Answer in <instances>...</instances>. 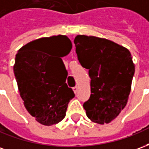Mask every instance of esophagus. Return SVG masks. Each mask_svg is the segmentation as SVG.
<instances>
[{"instance_id": "34e87169", "label": "esophagus", "mask_w": 149, "mask_h": 149, "mask_svg": "<svg viewBox=\"0 0 149 149\" xmlns=\"http://www.w3.org/2000/svg\"><path fill=\"white\" fill-rule=\"evenodd\" d=\"M77 89H78L77 86H76V87L73 88V92H74L75 93H77Z\"/></svg>"}]
</instances>
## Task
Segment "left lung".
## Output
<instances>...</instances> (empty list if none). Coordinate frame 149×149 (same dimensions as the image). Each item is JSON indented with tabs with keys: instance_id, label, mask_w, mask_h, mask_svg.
<instances>
[{
	"instance_id": "obj_1",
	"label": "left lung",
	"mask_w": 149,
	"mask_h": 149,
	"mask_svg": "<svg viewBox=\"0 0 149 149\" xmlns=\"http://www.w3.org/2000/svg\"><path fill=\"white\" fill-rule=\"evenodd\" d=\"M74 44L78 60L88 69L90 98L83 104L94 123L109 124L128 103L135 65L129 50L109 40L77 35Z\"/></svg>"
}]
</instances>
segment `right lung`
Masks as SVG:
<instances>
[{
    "label": "right lung",
    "mask_w": 149,
    "mask_h": 149,
    "mask_svg": "<svg viewBox=\"0 0 149 149\" xmlns=\"http://www.w3.org/2000/svg\"><path fill=\"white\" fill-rule=\"evenodd\" d=\"M72 47L67 36L42 37L21 47L16 55L13 72L21 97L29 113L43 125L61 121L75 97L65 83L68 72L61 58Z\"/></svg>",
    "instance_id": "1"
}]
</instances>
